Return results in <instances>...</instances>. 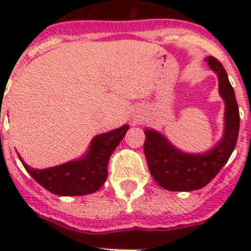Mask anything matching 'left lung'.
I'll return each mask as SVG.
<instances>
[{"label": "left lung", "mask_w": 251, "mask_h": 251, "mask_svg": "<svg viewBox=\"0 0 251 251\" xmlns=\"http://www.w3.org/2000/svg\"><path fill=\"white\" fill-rule=\"evenodd\" d=\"M206 61L219 76V89L226 105L225 133L220 143L207 153L186 154L159 133L145 132L143 150L148 170L154 181L168 191H194L207 185L229 161L238 141L240 114L234 89L223 64L214 56H207Z\"/></svg>", "instance_id": "left-lung-1"}]
</instances>
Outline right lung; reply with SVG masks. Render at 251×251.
I'll list each match as a JSON object with an SVG mask.
<instances>
[{
  "label": "right lung",
  "instance_id": "obj_1",
  "mask_svg": "<svg viewBox=\"0 0 251 251\" xmlns=\"http://www.w3.org/2000/svg\"><path fill=\"white\" fill-rule=\"evenodd\" d=\"M128 126L97 136L90 145L89 153L83 159L69 162L46 170L26 168L32 178L48 191L60 196H81L98 191L108 177V162L113 151L123 139Z\"/></svg>",
  "mask_w": 251,
  "mask_h": 251
}]
</instances>
